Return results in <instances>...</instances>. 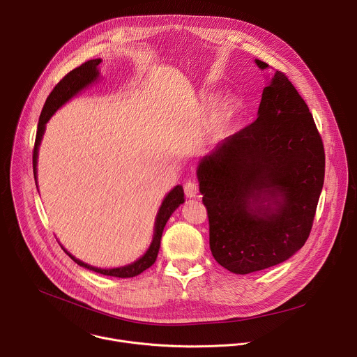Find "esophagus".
I'll list each match as a JSON object with an SVG mask.
<instances>
[{
  "label": "esophagus",
  "mask_w": 357,
  "mask_h": 357,
  "mask_svg": "<svg viewBox=\"0 0 357 357\" xmlns=\"http://www.w3.org/2000/svg\"><path fill=\"white\" fill-rule=\"evenodd\" d=\"M183 189H185L186 197H196L197 193H199V186H197V183L195 181H188L185 183Z\"/></svg>",
  "instance_id": "34e87169"
}]
</instances>
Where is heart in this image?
Segmentation results:
<instances>
[{
	"instance_id": "1",
	"label": "heart",
	"mask_w": 357,
	"mask_h": 357,
	"mask_svg": "<svg viewBox=\"0 0 357 357\" xmlns=\"http://www.w3.org/2000/svg\"><path fill=\"white\" fill-rule=\"evenodd\" d=\"M223 121H225V114L223 113H219L216 114V117L213 119L212 121V127H211V134L212 135H218L220 132V128L223 126Z\"/></svg>"
}]
</instances>
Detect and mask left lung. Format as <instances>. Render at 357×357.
Instances as JSON below:
<instances>
[{
	"instance_id": "left-lung-1",
	"label": "left lung",
	"mask_w": 357,
	"mask_h": 357,
	"mask_svg": "<svg viewBox=\"0 0 357 357\" xmlns=\"http://www.w3.org/2000/svg\"><path fill=\"white\" fill-rule=\"evenodd\" d=\"M196 174L211 251L226 270L260 271L305 244L324 186L325 151L307 103L285 73L275 70L264 87L257 120L225 138Z\"/></svg>"
}]
</instances>
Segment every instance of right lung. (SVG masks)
<instances>
[{"label": "right lung", "instance_id": "right-lung-1", "mask_svg": "<svg viewBox=\"0 0 357 357\" xmlns=\"http://www.w3.org/2000/svg\"><path fill=\"white\" fill-rule=\"evenodd\" d=\"M101 59H91L84 62L83 65H80L79 68L70 70L55 87L54 90L50 91V94L47 96L45 106L42 109V113L39 116V121H38V130H36V137H35V145H33V154H32V165H33V178L36 182V161H38V148L45 131V124L47 123V120L54 116V113L62 106L65 105L68 100H70L75 94H77L80 90H83L84 87H87L89 84H91L93 82H96V79L98 77V65H100ZM183 189L181 185L175 186L164 199L162 205L160 208V212L157 215V220H155V230H154V238H152V243L149 245V248L146 250V252L144 256L134 261L132 264H128L126 267H120V268H96L91 267L77 259H75L70 252L69 257L77 263L80 267H84L87 270H91L94 273L103 274V275H110V277H119V278H130V277H135L138 274H141L142 271H145L146 268H149L152 264L155 263L158 251H160V244H161V237H162V231L164 227L168 222V219L171 218V215L176 211V208L183 203Z\"/></svg>", "mask_w": 357, "mask_h": 357}]
</instances>
